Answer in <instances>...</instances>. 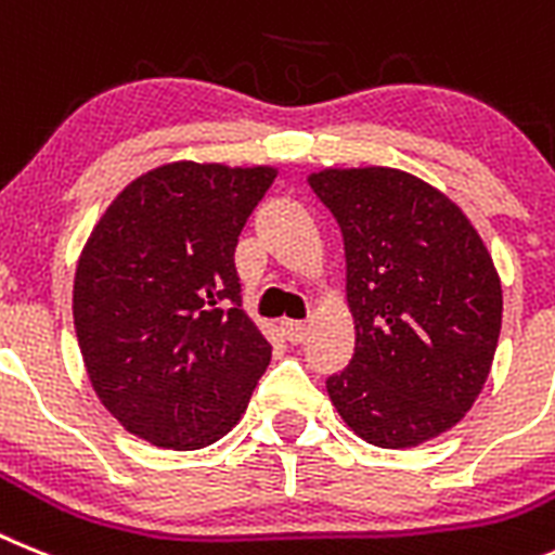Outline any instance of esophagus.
<instances>
[{
	"label": "esophagus",
	"mask_w": 555,
	"mask_h": 555,
	"mask_svg": "<svg viewBox=\"0 0 555 555\" xmlns=\"http://www.w3.org/2000/svg\"><path fill=\"white\" fill-rule=\"evenodd\" d=\"M282 332L291 344H301L307 337V324L305 321H282Z\"/></svg>",
	"instance_id": "obj_1"
}]
</instances>
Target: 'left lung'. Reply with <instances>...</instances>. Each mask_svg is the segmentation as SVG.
Returning a JSON list of instances; mask_svg holds the SVG:
<instances>
[{"label": "left lung", "mask_w": 555, "mask_h": 555, "mask_svg": "<svg viewBox=\"0 0 555 555\" xmlns=\"http://www.w3.org/2000/svg\"><path fill=\"white\" fill-rule=\"evenodd\" d=\"M310 186L344 231L354 354L326 379L351 430L416 447L464 418L489 377L503 291L466 215L388 167L324 170Z\"/></svg>", "instance_id": "left-lung-1"}]
</instances>
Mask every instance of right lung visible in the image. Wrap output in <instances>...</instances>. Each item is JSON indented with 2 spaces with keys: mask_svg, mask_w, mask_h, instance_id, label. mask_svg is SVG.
<instances>
[{
  "mask_svg": "<svg viewBox=\"0 0 555 555\" xmlns=\"http://www.w3.org/2000/svg\"><path fill=\"white\" fill-rule=\"evenodd\" d=\"M271 167L178 162L125 186L75 273L77 344L125 430L201 450L240 422L271 344L243 312L234 248Z\"/></svg>",
  "mask_w": 555,
  "mask_h": 555,
  "instance_id": "right-lung-1",
  "label": "right lung"
}]
</instances>
